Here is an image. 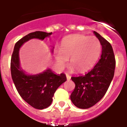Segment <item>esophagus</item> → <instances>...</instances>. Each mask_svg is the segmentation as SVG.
<instances>
[{
	"instance_id": "esophagus-1",
	"label": "esophagus",
	"mask_w": 127,
	"mask_h": 127,
	"mask_svg": "<svg viewBox=\"0 0 127 127\" xmlns=\"http://www.w3.org/2000/svg\"><path fill=\"white\" fill-rule=\"evenodd\" d=\"M66 76L67 80H70V78H71V76L69 74H66Z\"/></svg>"
}]
</instances>
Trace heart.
<instances>
[{
	"instance_id": "heart-1",
	"label": "heart",
	"mask_w": 127,
	"mask_h": 127,
	"mask_svg": "<svg viewBox=\"0 0 127 127\" xmlns=\"http://www.w3.org/2000/svg\"><path fill=\"white\" fill-rule=\"evenodd\" d=\"M101 44L94 36L73 35L66 37L61 49L55 51L56 60L61 66H64L70 58V63L78 72L90 69L100 55Z\"/></svg>"
}]
</instances>
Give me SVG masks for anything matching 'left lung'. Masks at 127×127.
I'll return each mask as SVG.
<instances>
[{
  "label": "left lung",
  "instance_id": "left-lung-1",
  "mask_svg": "<svg viewBox=\"0 0 127 127\" xmlns=\"http://www.w3.org/2000/svg\"><path fill=\"white\" fill-rule=\"evenodd\" d=\"M102 47L100 59L93 69L82 76L71 77L75 88L70 95L73 104L78 108L88 109L101 99L114 76L115 58L110 43L94 32Z\"/></svg>",
  "mask_w": 127,
  "mask_h": 127
}]
</instances>
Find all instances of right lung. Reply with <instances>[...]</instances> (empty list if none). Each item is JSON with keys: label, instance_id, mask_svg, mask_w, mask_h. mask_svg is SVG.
<instances>
[{"label": "right lung", "instance_id": "right-lung-1", "mask_svg": "<svg viewBox=\"0 0 127 127\" xmlns=\"http://www.w3.org/2000/svg\"><path fill=\"white\" fill-rule=\"evenodd\" d=\"M51 34L52 32L36 31L26 35L15 44L11 57V75L18 92L25 101L37 109H45L51 104L54 94L66 80V77L63 73L55 74L50 69L37 75H27L20 68L19 49L31 39L43 40L49 37Z\"/></svg>", "mask_w": 127, "mask_h": 127}]
</instances>
